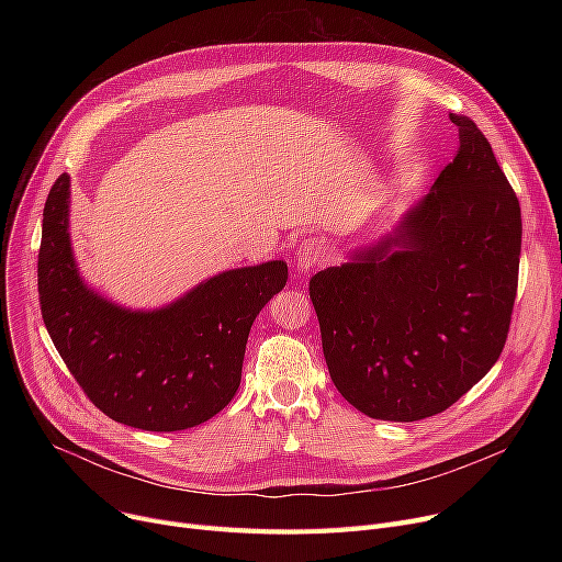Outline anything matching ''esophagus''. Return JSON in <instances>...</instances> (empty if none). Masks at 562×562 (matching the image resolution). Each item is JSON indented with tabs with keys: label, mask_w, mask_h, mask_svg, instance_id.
Returning a JSON list of instances; mask_svg holds the SVG:
<instances>
[{
	"label": "esophagus",
	"mask_w": 562,
	"mask_h": 562,
	"mask_svg": "<svg viewBox=\"0 0 562 562\" xmlns=\"http://www.w3.org/2000/svg\"><path fill=\"white\" fill-rule=\"evenodd\" d=\"M326 259V248H323L321 241L316 239H305L299 248H296V269L299 271H312L316 266Z\"/></svg>",
	"instance_id": "1"
}]
</instances>
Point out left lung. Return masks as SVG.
I'll return each instance as SVG.
<instances>
[{
    "instance_id": "8db88e82",
    "label": "left lung",
    "mask_w": 562,
    "mask_h": 562,
    "mask_svg": "<svg viewBox=\"0 0 562 562\" xmlns=\"http://www.w3.org/2000/svg\"><path fill=\"white\" fill-rule=\"evenodd\" d=\"M458 153L392 234L310 280L339 394L371 419L439 415L494 367L517 296L521 210L467 115Z\"/></svg>"
}]
</instances>
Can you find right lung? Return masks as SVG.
<instances>
[{
    "label": "right lung",
    "instance_id": "obj_1",
    "mask_svg": "<svg viewBox=\"0 0 562 562\" xmlns=\"http://www.w3.org/2000/svg\"><path fill=\"white\" fill-rule=\"evenodd\" d=\"M68 198L64 172L43 210L38 296L45 328L83 394L109 419L140 430H187L218 415L241 385L252 321L286 284V263L232 269L161 310L132 312L79 278Z\"/></svg>",
    "mask_w": 562,
    "mask_h": 562
}]
</instances>
